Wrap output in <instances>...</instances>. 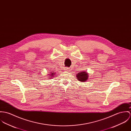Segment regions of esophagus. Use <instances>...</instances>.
<instances>
[{"label":"esophagus","mask_w":131,"mask_h":131,"mask_svg":"<svg viewBox=\"0 0 131 131\" xmlns=\"http://www.w3.org/2000/svg\"><path fill=\"white\" fill-rule=\"evenodd\" d=\"M68 70H69V68L68 67H66L64 68V70H65V71H68Z\"/></svg>","instance_id":"esophagus-1"}]
</instances>
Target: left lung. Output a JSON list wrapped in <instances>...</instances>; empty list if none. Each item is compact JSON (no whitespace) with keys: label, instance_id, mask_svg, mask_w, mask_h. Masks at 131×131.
I'll return each instance as SVG.
<instances>
[{"label":"left lung","instance_id":"1","mask_svg":"<svg viewBox=\"0 0 131 131\" xmlns=\"http://www.w3.org/2000/svg\"><path fill=\"white\" fill-rule=\"evenodd\" d=\"M88 74L85 71L78 73L76 75L78 80L81 82H84L86 81L88 79Z\"/></svg>","mask_w":131,"mask_h":131}]
</instances>
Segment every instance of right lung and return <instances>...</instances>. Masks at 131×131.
Masks as SVG:
<instances>
[{"label":"right lung","instance_id":"1","mask_svg":"<svg viewBox=\"0 0 131 131\" xmlns=\"http://www.w3.org/2000/svg\"><path fill=\"white\" fill-rule=\"evenodd\" d=\"M51 75H50L51 77H53V76H54V73L52 72H51Z\"/></svg>","mask_w":131,"mask_h":131}]
</instances>
